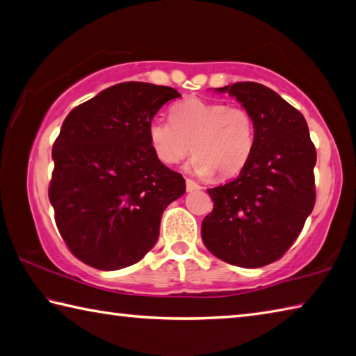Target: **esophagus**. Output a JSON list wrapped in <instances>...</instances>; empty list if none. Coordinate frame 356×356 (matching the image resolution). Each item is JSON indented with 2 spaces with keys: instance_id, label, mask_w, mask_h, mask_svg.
Here are the masks:
<instances>
[{
  "instance_id": "obj_1",
  "label": "esophagus",
  "mask_w": 356,
  "mask_h": 356,
  "mask_svg": "<svg viewBox=\"0 0 356 356\" xmlns=\"http://www.w3.org/2000/svg\"><path fill=\"white\" fill-rule=\"evenodd\" d=\"M186 191H196V190H200V185L199 184H196L195 180H191V179H186Z\"/></svg>"
}]
</instances>
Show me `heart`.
Segmentation results:
<instances>
[{"mask_svg": "<svg viewBox=\"0 0 356 356\" xmlns=\"http://www.w3.org/2000/svg\"><path fill=\"white\" fill-rule=\"evenodd\" d=\"M147 137L161 163L176 165L193 149L191 170L196 174L230 179L254 154L255 120L243 106L188 98L172 107L171 120L154 118Z\"/></svg>", "mask_w": 356, "mask_h": 356, "instance_id": "1", "label": "heart"}]
</instances>
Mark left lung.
<instances>
[{"instance_id": "1", "label": "left lung", "mask_w": 356, "mask_h": 356, "mask_svg": "<svg viewBox=\"0 0 356 356\" xmlns=\"http://www.w3.org/2000/svg\"><path fill=\"white\" fill-rule=\"evenodd\" d=\"M236 98L255 120V149L232 182L207 190L213 211L202 241L213 255L241 268H261L293 245L316 202V147L303 115L257 82L216 88Z\"/></svg>"}]
</instances>
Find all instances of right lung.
Masks as SVG:
<instances>
[{"label":"right lung","instance_id":"1","mask_svg":"<svg viewBox=\"0 0 356 356\" xmlns=\"http://www.w3.org/2000/svg\"><path fill=\"white\" fill-rule=\"evenodd\" d=\"M171 87L121 82L74 107L53 146L49 202L76 258L101 270L140 261L160 234V219L185 193L182 174L151 147L147 127Z\"/></svg>","mask_w":356,"mask_h":356}]
</instances>
